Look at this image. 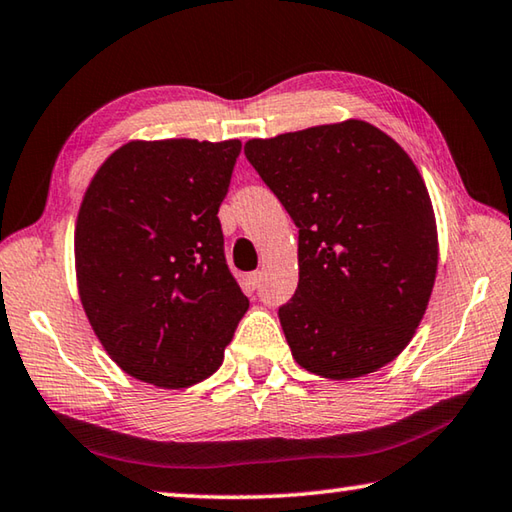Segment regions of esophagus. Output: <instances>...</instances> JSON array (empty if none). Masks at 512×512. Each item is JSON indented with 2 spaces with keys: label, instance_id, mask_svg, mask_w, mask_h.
<instances>
[{
  "label": "esophagus",
  "instance_id": "1",
  "mask_svg": "<svg viewBox=\"0 0 512 512\" xmlns=\"http://www.w3.org/2000/svg\"><path fill=\"white\" fill-rule=\"evenodd\" d=\"M262 282H264V273H262V271H253V273L248 275V284H250V287H253V289L262 287Z\"/></svg>",
  "mask_w": 512,
  "mask_h": 512
}]
</instances>
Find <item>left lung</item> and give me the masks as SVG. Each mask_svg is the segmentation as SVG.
Wrapping results in <instances>:
<instances>
[{"label":"left lung","mask_w":512,"mask_h":512,"mask_svg":"<svg viewBox=\"0 0 512 512\" xmlns=\"http://www.w3.org/2000/svg\"><path fill=\"white\" fill-rule=\"evenodd\" d=\"M244 153L298 228V289L277 311L293 359L327 379L386 366L413 339L438 268L413 160L359 119L250 140Z\"/></svg>","instance_id":"8db88e82"}]
</instances>
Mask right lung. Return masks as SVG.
Listing matches in <instances>:
<instances>
[{"instance_id": "right-lung-1", "label": "right lung", "mask_w": 512, "mask_h": 512, "mask_svg": "<svg viewBox=\"0 0 512 512\" xmlns=\"http://www.w3.org/2000/svg\"><path fill=\"white\" fill-rule=\"evenodd\" d=\"M239 153V140L128 142L83 196L74 232L83 309L112 361L146 384L210 377L246 314L216 216Z\"/></svg>"}]
</instances>
